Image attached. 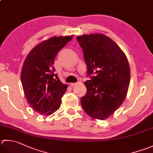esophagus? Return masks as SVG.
<instances>
[{
  "mask_svg": "<svg viewBox=\"0 0 153 153\" xmlns=\"http://www.w3.org/2000/svg\"><path fill=\"white\" fill-rule=\"evenodd\" d=\"M81 82H82V81H81V79H78V81H77L76 83H70V85L71 87H74V86H75L76 85L78 84V83H80Z\"/></svg>",
  "mask_w": 153,
  "mask_h": 153,
  "instance_id": "obj_1",
  "label": "esophagus"
}]
</instances>
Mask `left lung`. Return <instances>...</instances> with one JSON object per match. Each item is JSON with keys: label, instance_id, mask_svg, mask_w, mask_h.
<instances>
[{"label": "left lung", "instance_id": "1", "mask_svg": "<svg viewBox=\"0 0 153 153\" xmlns=\"http://www.w3.org/2000/svg\"><path fill=\"white\" fill-rule=\"evenodd\" d=\"M76 39L83 50L87 76L90 78L84 82L87 92L81 98V104L91 117L104 120L126 97L129 64L118 45L105 35H82Z\"/></svg>", "mask_w": 153, "mask_h": 153}]
</instances>
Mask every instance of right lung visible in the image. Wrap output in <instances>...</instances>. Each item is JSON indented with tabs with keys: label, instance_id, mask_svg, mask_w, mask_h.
<instances>
[{
	"label": "right lung",
	"instance_id": "1",
	"mask_svg": "<svg viewBox=\"0 0 153 153\" xmlns=\"http://www.w3.org/2000/svg\"><path fill=\"white\" fill-rule=\"evenodd\" d=\"M73 36L53 37L33 48L24 62L21 82L28 103L35 111L50 115L60 107L68 85L54 74L53 62L57 53Z\"/></svg>",
	"mask_w": 153,
	"mask_h": 153
}]
</instances>
